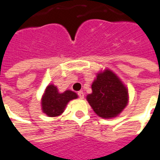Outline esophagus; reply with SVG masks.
Here are the masks:
<instances>
[{"label": "esophagus", "instance_id": "esophagus-1", "mask_svg": "<svg viewBox=\"0 0 160 160\" xmlns=\"http://www.w3.org/2000/svg\"><path fill=\"white\" fill-rule=\"evenodd\" d=\"M78 97L81 98V99H83V97H84V94H83V92L82 91H79L78 93Z\"/></svg>", "mask_w": 160, "mask_h": 160}]
</instances>
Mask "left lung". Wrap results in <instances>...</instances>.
I'll list each match as a JSON object with an SVG mask.
<instances>
[{"instance_id": "obj_1", "label": "left lung", "mask_w": 160, "mask_h": 160, "mask_svg": "<svg viewBox=\"0 0 160 160\" xmlns=\"http://www.w3.org/2000/svg\"><path fill=\"white\" fill-rule=\"evenodd\" d=\"M92 91L87 96V101L100 117H116L126 107L128 90L109 70L98 74L92 84Z\"/></svg>"}]
</instances>
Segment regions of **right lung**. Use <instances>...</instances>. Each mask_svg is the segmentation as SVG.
Returning <instances> with one entry per match:
<instances>
[{"instance_id":"add662e5","label":"right lung","mask_w":160,"mask_h":160,"mask_svg":"<svg viewBox=\"0 0 160 160\" xmlns=\"http://www.w3.org/2000/svg\"><path fill=\"white\" fill-rule=\"evenodd\" d=\"M78 98V95L71 90L59 94L53 84L48 86L42 100L43 112L49 117H56L62 113L69 101Z\"/></svg>"}]
</instances>
